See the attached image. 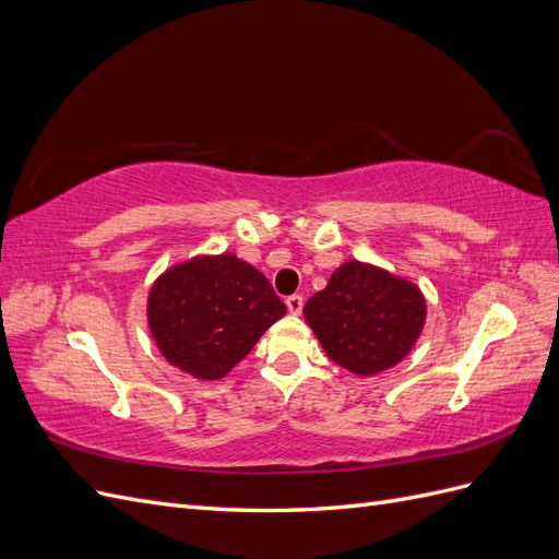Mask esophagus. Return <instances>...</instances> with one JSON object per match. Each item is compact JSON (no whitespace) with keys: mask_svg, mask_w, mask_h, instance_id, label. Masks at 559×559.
Returning a JSON list of instances; mask_svg holds the SVG:
<instances>
[{"mask_svg":"<svg viewBox=\"0 0 559 559\" xmlns=\"http://www.w3.org/2000/svg\"><path fill=\"white\" fill-rule=\"evenodd\" d=\"M286 310H289V314H300V310H302V296H289V298H286Z\"/></svg>","mask_w":559,"mask_h":559,"instance_id":"1","label":"esophagus"}]
</instances>
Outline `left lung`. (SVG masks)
<instances>
[{
  "instance_id": "1",
  "label": "left lung",
  "mask_w": 559,
  "mask_h": 559,
  "mask_svg": "<svg viewBox=\"0 0 559 559\" xmlns=\"http://www.w3.org/2000/svg\"><path fill=\"white\" fill-rule=\"evenodd\" d=\"M326 357L370 378L408 357L427 321V298L408 277L349 259L302 308Z\"/></svg>"
}]
</instances>
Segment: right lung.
<instances>
[{
  "label": "right lung",
  "instance_id": "right-lung-1",
  "mask_svg": "<svg viewBox=\"0 0 559 559\" xmlns=\"http://www.w3.org/2000/svg\"><path fill=\"white\" fill-rule=\"evenodd\" d=\"M284 314L265 275L233 251L173 263L146 296L156 347L195 380L226 378Z\"/></svg>",
  "mask_w": 559,
  "mask_h": 559
}]
</instances>
